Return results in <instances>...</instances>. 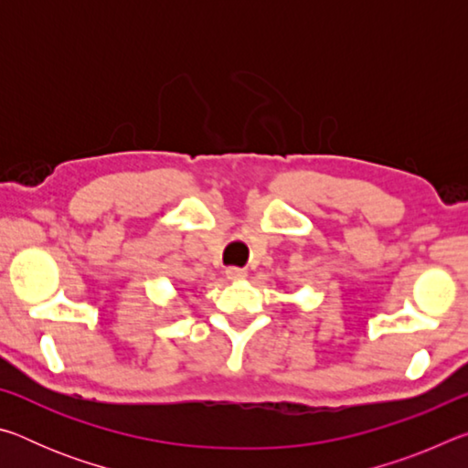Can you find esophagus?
I'll return each instance as SVG.
<instances>
[{
  "label": "esophagus",
  "mask_w": 468,
  "mask_h": 468,
  "mask_svg": "<svg viewBox=\"0 0 468 468\" xmlns=\"http://www.w3.org/2000/svg\"><path fill=\"white\" fill-rule=\"evenodd\" d=\"M225 276L229 281H243L245 276H248V272L243 271V268H237V266H229L225 271Z\"/></svg>",
  "instance_id": "34e87169"
}]
</instances>
